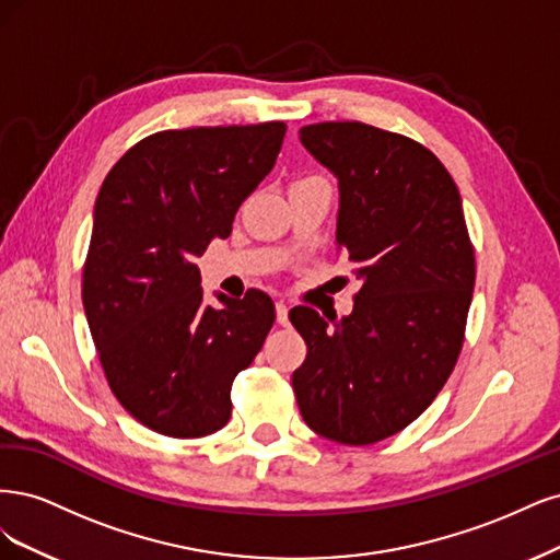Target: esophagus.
Listing matches in <instances>:
<instances>
[{
    "label": "esophagus",
    "instance_id": "esophagus-1",
    "mask_svg": "<svg viewBox=\"0 0 560 560\" xmlns=\"http://www.w3.org/2000/svg\"><path fill=\"white\" fill-rule=\"evenodd\" d=\"M277 320L281 326H288V304L285 302H277Z\"/></svg>",
    "mask_w": 560,
    "mask_h": 560
}]
</instances>
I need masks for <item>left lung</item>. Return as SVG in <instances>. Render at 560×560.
<instances>
[{
	"instance_id": "8db88e82",
	"label": "left lung",
	"mask_w": 560,
	"mask_h": 560,
	"mask_svg": "<svg viewBox=\"0 0 560 560\" xmlns=\"http://www.w3.org/2000/svg\"><path fill=\"white\" fill-rule=\"evenodd\" d=\"M300 141L337 178V250L363 285L332 328L312 306L288 314L306 341L293 390L318 435L374 444L421 417L458 360L475 288L460 192L421 143L365 122L306 125Z\"/></svg>"
}]
</instances>
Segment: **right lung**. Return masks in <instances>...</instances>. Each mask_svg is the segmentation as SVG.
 <instances>
[{
  "instance_id": "right-lung-1",
  "label": "right lung",
  "mask_w": 560,
  "mask_h": 560,
  "mask_svg": "<svg viewBox=\"0 0 560 560\" xmlns=\"http://www.w3.org/2000/svg\"><path fill=\"white\" fill-rule=\"evenodd\" d=\"M285 125L155 132L106 174L83 267V310L118 402L167 438H205L232 413V382L275 323V302L215 293L195 258L272 172Z\"/></svg>"
}]
</instances>
